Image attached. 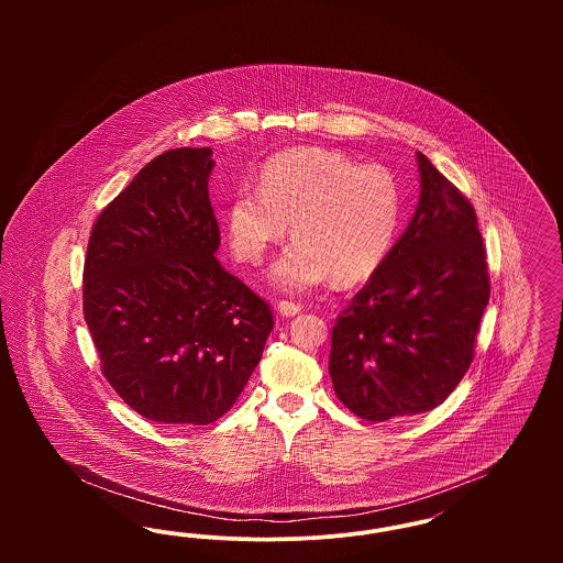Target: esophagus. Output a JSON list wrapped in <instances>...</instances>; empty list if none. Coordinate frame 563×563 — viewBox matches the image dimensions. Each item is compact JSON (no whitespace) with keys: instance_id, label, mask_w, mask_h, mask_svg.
<instances>
[{"instance_id":"obj_1","label":"esophagus","mask_w":563,"mask_h":563,"mask_svg":"<svg viewBox=\"0 0 563 563\" xmlns=\"http://www.w3.org/2000/svg\"><path fill=\"white\" fill-rule=\"evenodd\" d=\"M278 312H280L283 317H295V314L301 312V306L294 303V301H280V303H278Z\"/></svg>"}]
</instances>
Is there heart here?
<instances>
[{
    "mask_svg": "<svg viewBox=\"0 0 563 563\" xmlns=\"http://www.w3.org/2000/svg\"><path fill=\"white\" fill-rule=\"evenodd\" d=\"M401 213V188L388 168L299 147L264 164L260 189L232 196L225 232L234 257L257 266L291 223L295 242L269 269V283L306 294L331 276L340 285L367 280L386 260Z\"/></svg>",
    "mask_w": 563,
    "mask_h": 563,
    "instance_id": "1",
    "label": "heart"
}]
</instances>
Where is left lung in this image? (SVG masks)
Returning <instances> with one entry per match:
<instances>
[{"label": "left lung", "instance_id": "1", "mask_svg": "<svg viewBox=\"0 0 563 563\" xmlns=\"http://www.w3.org/2000/svg\"><path fill=\"white\" fill-rule=\"evenodd\" d=\"M416 158L418 209L331 333L333 390L369 422L430 411L452 395L489 301L473 205L424 154Z\"/></svg>", "mask_w": 563, "mask_h": 563}]
</instances>
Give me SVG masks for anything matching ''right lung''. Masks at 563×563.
I'll use <instances>...</instances> for the list:
<instances>
[{"label": "right lung", "mask_w": 563, "mask_h": 563, "mask_svg": "<svg viewBox=\"0 0 563 563\" xmlns=\"http://www.w3.org/2000/svg\"><path fill=\"white\" fill-rule=\"evenodd\" d=\"M211 147L168 150L97 217L84 319L111 388L152 422L219 420L274 327L269 306L214 257Z\"/></svg>", "instance_id": "add662e5"}]
</instances>
